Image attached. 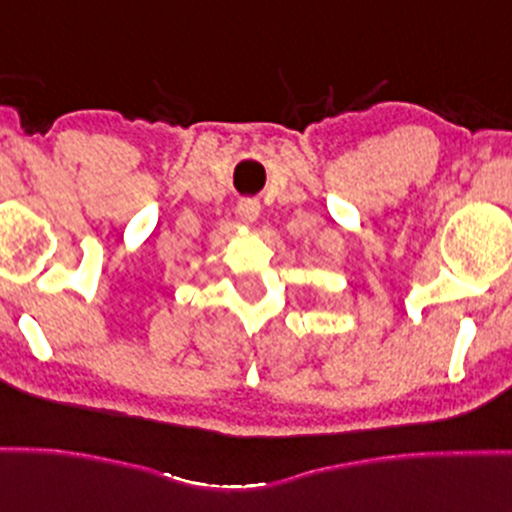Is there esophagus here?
Here are the masks:
<instances>
[{
	"label": "esophagus",
	"instance_id": "obj_1",
	"mask_svg": "<svg viewBox=\"0 0 512 512\" xmlns=\"http://www.w3.org/2000/svg\"><path fill=\"white\" fill-rule=\"evenodd\" d=\"M238 216L245 223L257 221V216H260V202H257V199H240V202H238Z\"/></svg>",
	"mask_w": 512,
	"mask_h": 512
}]
</instances>
